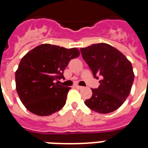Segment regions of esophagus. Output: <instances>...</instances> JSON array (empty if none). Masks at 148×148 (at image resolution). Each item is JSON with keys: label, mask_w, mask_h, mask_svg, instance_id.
I'll return each instance as SVG.
<instances>
[{"label": "esophagus", "mask_w": 148, "mask_h": 148, "mask_svg": "<svg viewBox=\"0 0 148 148\" xmlns=\"http://www.w3.org/2000/svg\"><path fill=\"white\" fill-rule=\"evenodd\" d=\"M75 88H77V89H83L84 87H81V86H79V85H75Z\"/></svg>", "instance_id": "34e87169"}]
</instances>
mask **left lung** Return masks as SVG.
Returning <instances> with one entry per match:
<instances>
[{
    "label": "left lung",
    "mask_w": 148,
    "mask_h": 148,
    "mask_svg": "<svg viewBox=\"0 0 148 148\" xmlns=\"http://www.w3.org/2000/svg\"><path fill=\"white\" fill-rule=\"evenodd\" d=\"M82 57L99 79L98 88L84 102L90 110L108 114L122 105L131 92L134 73L131 62L118 49L106 43H98L80 49Z\"/></svg>",
    "instance_id": "left-lung-1"
}]
</instances>
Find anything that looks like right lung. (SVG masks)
Returning <instances> with one entry per match:
<instances>
[{
  "label": "right lung",
  "mask_w": 148,
  "mask_h": 148,
  "mask_svg": "<svg viewBox=\"0 0 148 148\" xmlns=\"http://www.w3.org/2000/svg\"><path fill=\"white\" fill-rule=\"evenodd\" d=\"M77 48L66 49L42 44L25 54L16 72V88L19 99L32 114L49 116L65 105L71 87L58 84L64 69L78 58Z\"/></svg>",
  "instance_id": "obj_1"
}]
</instances>
